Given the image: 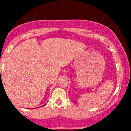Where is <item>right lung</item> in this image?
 Masks as SVG:
<instances>
[{"label": "right lung", "mask_w": 131, "mask_h": 131, "mask_svg": "<svg viewBox=\"0 0 131 131\" xmlns=\"http://www.w3.org/2000/svg\"><path fill=\"white\" fill-rule=\"evenodd\" d=\"M45 105H43V106H45Z\"/></svg>", "instance_id": "1"}]
</instances>
